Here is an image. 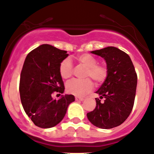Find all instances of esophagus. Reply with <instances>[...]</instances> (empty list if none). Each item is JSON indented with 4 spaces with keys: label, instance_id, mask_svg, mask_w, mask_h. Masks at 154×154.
Wrapping results in <instances>:
<instances>
[{
    "label": "esophagus",
    "instance_id": "obj_1",
    "mask_svg": "<svg viewBox=\"0 0 154 154\" xmlns=\"http://www.w3.org/2000/svg\"><path fill=\"white\" fill-rule=\"evenodd\" d=\"M75 100L76 101H83V100H84V98H82V97H76Z\"/></svg>",
    "mask_w": 154,
    "mask_h": 154
}]
</instances>
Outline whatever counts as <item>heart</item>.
Wrapping results in <instances>:
<instances>
[{
	"mask_svg": "<svg viewBox=\"0 0 154 154\" xmlns=\"http://www.w3.org/2000/svg\"><path fill=\"white\" fill-rule=\"evenodd\" d=\"M80 64L87 67L84 77H91L97 84H100L106 80L108 76V68L103 64H97L98 61L96 57L88 53H84L77 57ZM73 72L72 62L69 57L63 60L59 66V73L63 79H67ZM93 88V84L90 79L84 80L74 79L66 85V90L70 94L77 97H82L90 93Z\"/></svg>",
	"mask_w": 154,
	"mask_h": 154,
	"instance_id": "1",
	"label": "heart"
}]
</instances>
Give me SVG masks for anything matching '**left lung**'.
Instances as JSON below:
<instances>
[{
	"label": "left lung",
	"instance_id": "obj_1",
	"mask_svg": "<svg viewBox=\"0 0 154 154\" xmlns=\"http://www.w3.org/2000/svg\"><path fill=\"white\" fill-rule=\"evenodd\" d=\"M106 61L108 76L96 93L97 106L87 114L96 127L109 129L122 124L133 109L137 77L128 54L118 48L109 46L92 51ZM102 98L103 101H101Z\"/></svg>",
	"mask_w": 154,
	"mask_h": 154
}]
</instances>
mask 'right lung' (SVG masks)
<instances>
[{
    "instance_id": "right-lung-1",
    "label": "right lung",
    "mask_w": 154,
    "mask_h": 154,
    "mask_svg": "<svg viewBox=\"0 0 154 154\" xmlns=\"http://www.w3.org/2000/svg\"><path fill=\"white\" fill-rule=\"evenodd\" d=\"M67 56L66 51L44 44L30 51L24 61L20 81L21 103L27 116L42 128L61 122L75 100L73 95H61L57 100L51 97L53 92L64 91L59 66Z\"/></svg>"
}]
</instances>
